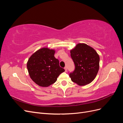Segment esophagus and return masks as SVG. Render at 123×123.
Returning a JSON list of instances; mask_svg holds the SVG:
<instances>
[{"instance_id":"1","label":"esophagus","mask_w":123,"mask_h":123,"mask_svg":"<svg viewBox=\"0 0 123 123\" xmlns=\"http://www.w3.org/2000/svg\"><path fill=\"white\" fill-rule=\"evenodd\" d=\"M64 69H65V72L67 71V67H65L64 68Z\"/></svg>"}]
</instances>
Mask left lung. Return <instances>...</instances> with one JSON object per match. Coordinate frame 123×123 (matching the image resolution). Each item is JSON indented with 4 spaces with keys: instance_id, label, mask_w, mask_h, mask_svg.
I'll use <instances>...</instances> for the list:
<instances>
[{
    "instance_id": "1",
    "label": "left lung",
    "mask_w": 123,
    "mask_h": 123,
    "mask_svg": "<svg viewBox=\"0 0 123 123\" xmlns=\"http://www.w3.org/2000/svg\"><path fill=\"white\" fill-rule=\"evenodd\" d=\"M75 70L69 74L73 82L80 86L91 83L98 73L99 56L93 48L85 43H78L70 51Z\"/></svg>"
}]
</instances>
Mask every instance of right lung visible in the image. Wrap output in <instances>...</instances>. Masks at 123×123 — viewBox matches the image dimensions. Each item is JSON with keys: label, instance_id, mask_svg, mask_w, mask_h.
<instances>
[{"label": "right lung", "instance_id": "1", "mask_svg": "<svg viewBox=\"0 0 123 123\" xmlns=\"http://www.w3.org/2000/svg\"><path fill=\"white\" fill-rule=\"evenodd\" d=\"M55 52L53 49L43 48L28 59L27 66L29 75L39 86L47 87L54 84L60 74L65 71L54 57Z\"/></svg>", "mask_w": 123, "mask_h": 123}]
</instances>
